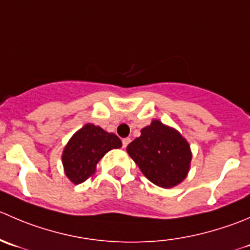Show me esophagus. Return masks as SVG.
Listing matches in <instances>:
<instances>
[{"instance_id":"1","label":"esophagus","mask_w":250,"mask_h":250,"mask_svg":"<svg viewBox=\"0 0 250 250\" xmlns=\"http://www.w3.org/2000/svg\"><path fill=\"white\" fill-rule=\"evenodd\" d=\"M129 143H130V138H125V139L122 140V146L125 147Z\"/></svg>"}]
</instances>
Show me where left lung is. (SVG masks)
Segmentation results:
<instances>
[{"label": "left lung", "instance_id": "1", "mask_svg": "<svg viewBox=\"0 0 250 250\" xmlns=\"http://www.w3.org/2000/svg\"><path fill=\"white\" fill-rule=\"evenodd\" d=\"M128 144L127 152L145 177L161 188H172L188 174L192 151L174 128L154 120Z\"/></svg>", "mask_w": 250, "mask_h": 250}]
</instances>
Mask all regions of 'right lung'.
I'll use <instances>...</instances> for the list:
<instances>
[{"mask_svg": "<svg viewBox=\"0 0 250 250\" xmlns=\"http://www.w3.org/2000/svg\"><path fill=\"white\" fill-rule=\"evenodd\" d=\"M122 146L120 138L91 123L74 133L62 154L64 173L74 184H81L95 173L104 155Z\"/></svg>", "mask_w": 250, "mask_h": 250, "instance_id": "right-lung-1", "label": "right lung"}]
</instances>
